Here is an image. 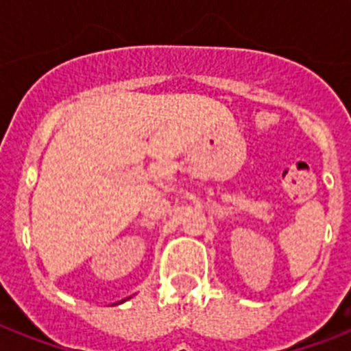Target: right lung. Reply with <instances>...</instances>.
<instances>
[{"label":"right lung","mask_w":351,"mask_h":351,"mask_svg":"<svg viewBox=\"0 0 351 351\" xmlns=\"http://www.w3.org/2000/svg\"><path fill=\"white\" fill-rule=\"evenodd\" d=\"M121 302H123V300H121Z\"/></svg>","instance_id":"right-lung-1"}]
</instances>
